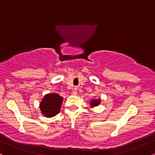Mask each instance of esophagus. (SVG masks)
Segmentation results:
<instances>
[{
  "instance_id": "obj_1",
  "label": "esophagus",
  "mask_w": 155,
  "mask_h": 155,
  "mask_svg": "<svg viewBox=\"0 0 155 155\" xmlns=\"http://www.w3.org/2000/svg\"><path fill=\"white\" fill-rule=\"evenodd\" d=\"M73 94H74V95H76V94H77V89L76 87L74 88V90H73Z\"/></svg>"
}]
</instances>
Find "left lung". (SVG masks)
<instances>
[{
  "mask_svg": "<svg viewBox=\"0 0 155 155\" xmlns=\"http://www.w3.org/2000/svg\"><path fill=\"white\" fill-rule=\"evenodd\" d=\"M99 104H100V100H96V101L93 100L91 101V104H91L92 106H98Z\"/></svg>",
  "mask_w": 155,
  "mask_h": 155,
  "instance_id": "left-lung-1",
  "label": "left lung"
}]
</instances>
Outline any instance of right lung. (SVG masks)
<instances>
[{
  "label": "right lung",
  "mask_w": 155,
  "mask_h": 155,
  "mask_svg": "<svg viewBox=\"0 0 155 155\" xmlns=\"http://www.w3.org/2000/svg\"><path fill=\"white\" fill-rule=\"evenodd\" d=\"M63 98L58 94H47L41 102L42 114L47 117H54L60 112Z\"/></svg>",
  "instance_id": "obj_1"
}]
</instances>
